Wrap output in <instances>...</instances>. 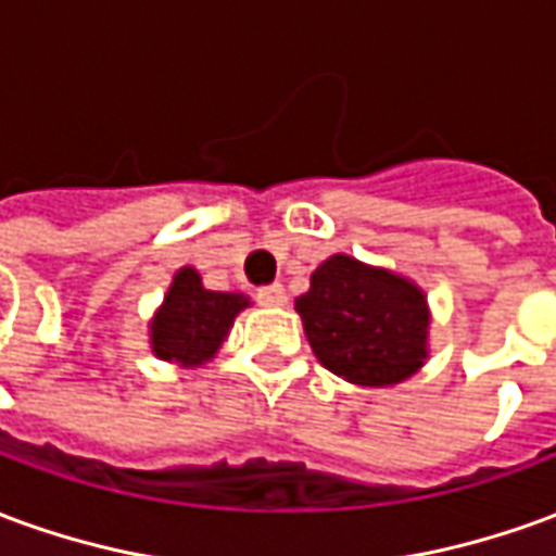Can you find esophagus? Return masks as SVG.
<instances>
[{
	"instance_id": "34e87169",
	"label": "esophagus",
	"mask_w": 556,
	"mask_h": 556,
	"mask_svg": "<svg viewBox=\"0 0 556 556\" xmlns=\"http://www.w3.org/2000/svg\"><path fill=\"white\" fill-rule=\"evenodd\" d=\"M255 301L262 306H282L286 303V289L282 286H265V289L255 291Z\"/></svg>"
}]
</instances>
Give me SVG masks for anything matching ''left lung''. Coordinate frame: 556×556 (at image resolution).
<instances>
[{
    "mask_svg": "<svg viewBox=\"0 0 556 556\" xmlns=\"http://www.w3.org/2000/svg\"><path fill=\"white\" fill-rule=\"evenodd\" d=\"M294 309L318 363L351 384H399L429 357L426 294L387 267L330 255Z\"/></svg>",
    "mask_w": 556,
    "mask_h": 556,
    "instance_id": "1",
    "label": "left lung"
}]
</instances>
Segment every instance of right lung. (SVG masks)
I'll list each match as a JSON object with an SVG mask.
<instances>
[{
  "mask_svg": "<svg viewBox=\"0 0 556 556\" xmlns=\"http://www.w3.org/2000/svg\"><path fill=\"white\" fill-rule=\"evenodd\" d=\"M247 306V294L207 291L199 270L181 267L151 321V351L160 361L202 366L217 354L238 313Z\"/></svg>",
  "mask_w": 556,
  "mask_h": 556,
  "instance_id": "add662e5",
  "label": "right lung"
}]
</instances>
